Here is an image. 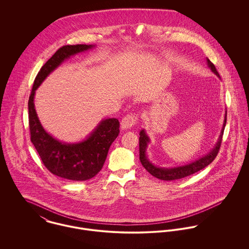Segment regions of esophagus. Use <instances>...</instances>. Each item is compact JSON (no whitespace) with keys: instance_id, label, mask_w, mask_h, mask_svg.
I'll list each match as a JSON object with an SVG mask.
<instances>
[{"instance_id":"1","label":"esophagus","mask_w":249,"mask_h":249,"mask_svg":"<svg viewBox=\"0 0 249 249\" xmlns=\"http://www.w3.org/2000/svg\"><path fill=\"white\" fill-rule=\"evenodd\" d=\"M138 122V115L135 113H130L124 116L121 122V127L124 130L131 128Z\"/></svg>"}]
</instances>
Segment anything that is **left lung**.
Instances as JSON below:
<instances>
[{
	"label": "left lung",
	"mask_w": 249,
	"mask_h": 249,
	"mask_svg": "<svg viewBox=\"0 0 249 249\" xmlns=\"http://www.w3.org/2000/svg\"><path fill=\"white\" fill-rule=\"evenodd\" d=\"M207 64L209 66V68L212 70L213 73L215 75H217L219 77V74L216 71L214 65L213 63L207 58ZM226 124V115L224 118V122H223V126L220 132V135L217 139V142L215 143V145L213 146V149L207 153L206 155H204L203 157L196 160L195 162H192L190 164H187L185 166H180V167H175V168H170V169H166V168H158L156 166H154L146 157V146L147 143L149 142V138L148 136L145 134L144 130L142 129L140 132V138H139V150H140V161L142 163V167L154 178L161 179V180H165V181H171V180H177L180 178H186L189 177L202 169H204L205 167H207L209 164H211L213 161V159L216 157L218 151H219V147H220V143L222 141V135H223V131H224V127Z\"/></svg>",
	"instance_id": "obj_1"
}]
</instances>
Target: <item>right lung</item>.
<instances>
[{"label":"right lung","mask_w":249,"mask_h":249,"mask_svg":"<svg viewBox=\"0 0 249 249\" xmlns=\"http://www.w3.org/2000/svg\"><path fill=\"white\" fill-rule=\"evenodd\" d=\"M94 47L77 44L59 48L38 71L28 104L31 141L44 166L53 175L72 181H85L99 174L106 162L110 145L120 133V123L115 118L106 119L82 142H59L43 128L34 101L36 89L52 71L71 55Z\"/></svg>","instance_id":"right-lung-1"}]
</instances>
